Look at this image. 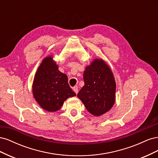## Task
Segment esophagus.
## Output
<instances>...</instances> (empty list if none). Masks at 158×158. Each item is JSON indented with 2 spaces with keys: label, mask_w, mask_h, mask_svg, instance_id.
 <instances>
[{
  "label": "esophagus",
  "mask_w": 158,
  "mask_h": 158,
  "mask_svg": "<svg viewBox=\"0 0 158 158\" xmlns=\"http://www.w3.org/2000/svg\"><path fill=\"white\" fill-rule=\"evenodd\" d=\"M73 91L74 92L77 94L78 93V86H74V88H73Z\"/></svg>",
  "instance_id": "obj_1"
}]
</instances>
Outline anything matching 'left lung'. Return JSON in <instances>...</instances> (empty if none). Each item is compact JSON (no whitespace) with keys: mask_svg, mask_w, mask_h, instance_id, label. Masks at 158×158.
I'll return each instance as SVG.
<instances>
[{"mask_svg":"<svg viewBox=\"0 0 158 158\" xmlns=\"http://www.w3.org/2000/svg\"><path fill=\"white\" fill-rule=\"evenodd\" d=\"M84 85L77 96L93 115L109 111L115 102L116 83L113 72L103 59H95L84 72Z\"/></svg>","mask_w":158,"mask_h":158,"instance_id":"left-lung-1","label":"left lung"}]
</instances>
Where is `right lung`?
Returning a JSON list of instances; mask_svg holds the SVG:
<instances>
[{"instance_id": "1", "label": "right lung", "mask_w": 158, "mask_h": 158, "mask_svg": "<svg viewBox=\"0 0 158 158\" xmlns=\"http://www.w3.org/2000/svg\"><path fill=\"white\" fill-rule=\"evenodd\" d=\"M32 92L40 107L49 112L58 111L69 98L76 96L69 86L67 76L59 70L52 55L43 59L38 67L33 78Z\"/></svg>"}]
</instances>
